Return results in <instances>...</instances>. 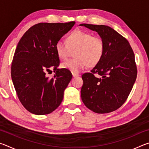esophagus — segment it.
<instances>
[{
  "label": "esophagus",
  "instance_id": "esophagus-1",
  "mask_svg": "<svg viewBox=\"0 0 149 149\" xmlns=\"http://www.w3.org/2000/svg\"><path fill=\"white\" fill-rule=\"evenodd\" d=\"M72 75H73V77H77V76H79V75L78 74H77V73H74V72L72 73Z\"/></svg>",
  "mask_w": 149,
  "mask_h": 149
}]
</instances>
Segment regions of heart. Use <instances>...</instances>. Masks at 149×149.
<instances>
[{
    "label": "heart",
    "instance_id": "b5f03b06",
    "mask_svg": "<svg viewBox=\"0 0 149 149\" xmlns=\"http://www.w3.org/2000/svg\"><path fill=\"white\" fill-rule=\"evenodd\" d=\"M56 54L60 60H65L74 50L73 59L61 64V68L72 72H79L87 65L93 67L101 60L104 53V42L101 37L81 30L72 32L68 37V42L59 40L55 46Z\"/></svg>",
    "mask_w": 149,
    "mask_h": 149
}]
</instances>
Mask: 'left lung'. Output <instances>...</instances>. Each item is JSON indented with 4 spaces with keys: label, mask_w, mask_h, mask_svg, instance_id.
Wrapping results in <instances>:
<instances>
[{
    "label": "left lung",
    "mask_w": 149,
    "mask_h": 149,
    "mask_svg": "<svg viewBox=\"0 0 149 149\" xmlns=\"http://www.w3.org/2000/svg\"><path fill=\"white\" fill-rule=\"evenodd\" d=\"M79 26L97 32L105 46L99 64L91 73L82 75V101L98 114L113 112L125 102L135 82L137 72L134 53L129 42L112 27L87 24ZM95 73L102 77L97 78Z\"/></svg>",
    "instance_id": "1"
}]
</instances>
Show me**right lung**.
<instances>
[{
    "label": "right lung",
    "instance_id": "add662e5",
    "mask_svg": "<svg viewBox=\"0 0 149 149\" xmlns=\"http://www.w3.org/2000/svg\"><path fill=\"white\" fill-rule=\"evenodd\" d=\"M75 24H35L17 45L12 63V80L20 102L32 114H50L61 104L72 75L68 70L58 68L60 59L55 46ZM52 69L54 77L49 79L46 74Z\"/></svg>",
    "mask_w": 149,
    "mask_h": 149
}]
</instances>
